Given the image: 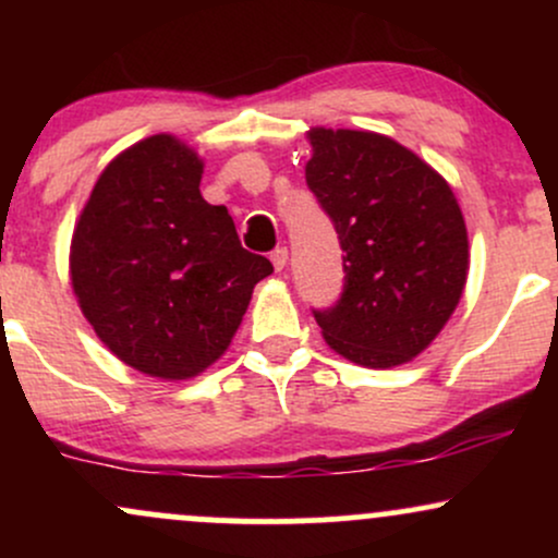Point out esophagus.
<instances>
[{
	"label": "esophagus",
	"mask_w": 558,
	"mask_h": 558,
	"mask_svg": "<svg viewBox=\"0 0 558 558\" xmlns=\"http://www.w3.org/2000/svg\"><path fill=\"white\" fill-rule=\"evenodd\" d=\"M270 259H272V265H275V270H283V267L288 265V248L286 246H278L275 248V252L270 254Z\"/></svg>",
	"instance_id": "obj_1"
}]
</instances>
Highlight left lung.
Instances as JSON below:
<instances>
[{
    "instance_id": "1",
    "label": "left lung",
    "mask_w": 558,
    "mask_h": 558,
    "mask_svg": "<svg viewBox=\"0 0 558 558\" xmlns=\"http://www.w3.org/2000/svg\"><path fill=\"white\" fill-rule=\"evenodd\" d=\"M306 185L343 248V291L312 310L364 367H396L438 336L464 291L466 228L453 191L417 155L367 131H310Z\"/></svg>"
}]
</instances>
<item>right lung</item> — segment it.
<instances>
[{
	"label": "right lung",
	"mask_w": 558,
	"mask_h": 558,
	"mask_svg": "<svg viewBox=\"0 0 558 558\" xmlns=\"http://www.w3.org/2000/svg\"><path fill=\"white\" fill-rule=\"evenodd\" d=\"M198 181L202 162L181 141H138L99 175L70 248L73 291L96 336L165 380L209 367L272 272Z\"/></svg>",
	"instance_id": "right-lung-1"
}]
</instances>
